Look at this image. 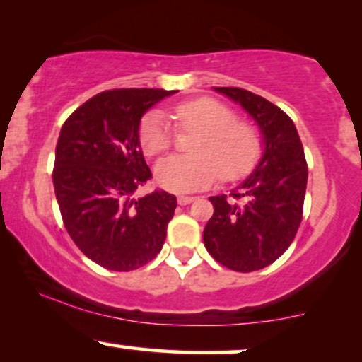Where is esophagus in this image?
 <instances>
[{
    "instance_id": "34e87169",
    "label": "esophagus",
    "mask_w": 362,
    "mask_h": 362,
    "mask_svg": "<svg viewBox=\"0 0 362 362\" xmlns=\"http://www.w3.org/2000/svg\"><path fill=\"white\" fill-rule=\"evenodd\" d=\"M197 200V197H178L177 199V202H178V205H189V204H192V202H195Z\"/></svg>"
}]
</instances>
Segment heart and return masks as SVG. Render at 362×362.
Segmentation results:
<instances>
[{"label":"heart","mask_w":362,"mask_h":362,"mask_svg":"<svg viewBox=\"0 0 362 362\" xmlns=\"http://www.w3.org/2000/svg\"><path fill=\"white\" fill-rule=\"evenodd\" d=\"M180 132H200L192 146V157H168L156 167V178L163 189L195 192L214 184L238 180L257 167L263 144L253 124L237 120L228 105L214 98L184 100L172 109ZM139 144L147 157L170 151L175 132L160 112L153 110L139 125Z\"/></svg>","instance_id":"b5f03b06"}]
</instances>
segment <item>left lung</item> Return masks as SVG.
I'll return each instance as SVG.
<instances>
[{
  "label": "left lung",
  "instance_id": "8db88e82",
  "mask_svg": "<svg viewBox=\"0 0 362 362\" xmlns=\"http://www.w3.org/2000/svg\"><path fill=\"white\" fill-rule=\"evenodd\" d=\"M257 120L264 153L242 185L210 197L214 215L205 225L206 252L240 273L262 269L281 257L303 220L308 163L298 131L278 105L242 88H215Z\"/></svg>",
  "mask_w": 362,
  "mask_h": 362
}]
</instances>
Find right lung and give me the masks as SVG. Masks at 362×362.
Returning a JSON list of instances; mask_svg holds the SVG:
<instances>
[{
	"label": "right lung",
	"instance_id": "add662e5",
	"mask_svg": "<svg viewBox=\"0 0 362 362\" xmlns=\"http://www.w3.org/2000/svg\"><path fill=\"white\" fill-rule=\"evenodd\" d=\"M175 90L110 89L77 107L62 124L52 184L62 223L76 247L99 267L131 272L160 253L175 195L156 189L139 144L146 110Z\"/></svg>",
	"mask_w": 362,
	"mask_h": 362
}]
</instances>
